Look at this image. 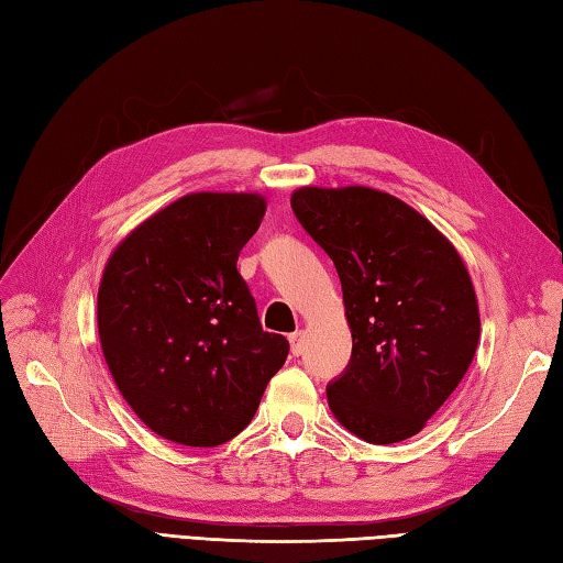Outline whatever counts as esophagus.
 <instances>
[{
	"label": "esophagus",
	"mask_w": 563,
	"mask_h": 563,
	"mask_svg": "<svg viewBox=\"0 0 563 563\" xmlns=\"http://www.w3.org/2000/svg\"><path fill=\"white\" fill-rule=\"evenodd\" d=\"M290 344H292V354L299 356L301 352H305V333L301 330H297V333L290 335Z\"/></svg>",
	"instance_id": "1"
}]
</instances>
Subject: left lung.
Instances as JSON below:
<instances>
[{"label": "left lung", "instance_id": "1", "mask_svg": "<svg viewBox=\"0 0 563 563\" xmlns=\"http://www.w3.org/2000/svg\"><path fill=\"white\" fill-rule=\"evenodd\" d=\"M290 205L333 258L352 328L350 364L325 387L330 409L373 444L416 435L478 347L464 262L419 211L371 187H301Z\"/></svg>", "mask_w": 563, "mask_h": 563}]
</instances>
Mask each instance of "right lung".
<instances>
[{"mask_svg":"<svg viewBox=\"0 0 563 563\" xmlns=\"http://www.w3.org/2000/svg\"><path fill=\"white\" fill-rule=\"evenodd\" d=\"M258 195L199 192L128 235L104 268L97 325L107 366L156 435L216 446L250 426L290 342L266 333L238 256Z\"/></svg>","mask_w":563,"mask_h":563,"instance_id":"obj_1","label":"right lung"}]
</instances>
